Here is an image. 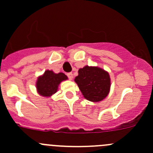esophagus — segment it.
<instances>
[{
	"label": "esophagus",
	"mask_w": 153,
	"mask_h": 153,
	"mask_svg": "<svg viewBox=\"0 0 153 153\" xmlns=\"http://www.w3.org/2000/svg\"><path fill=\"white\" fill-rule=\"evenodd\" d=\"M67 76H68L69 80H72V78H73V75H72V72H68V73H67Z\"/></svg>",
	"instance_id": "1"
}]
</instances>
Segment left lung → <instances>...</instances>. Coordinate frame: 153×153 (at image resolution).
Masks as SVG:
<instances>
[{"instance_id":"obj_1","label":"left lung","mask_w":153,"mask_h":153,"mask_svg":"<svg viewBox=\"0 0 153 153\" xmlns=\"http://www.w3.org/2000/svg\"><path fill=\"white\" fill-rule=\"evenodd\" d=\"M75 81L85 98L92 102L102 100L110 89L109 73L98 67L86 65L80 68Z\"/></svg>"}]
</instances>
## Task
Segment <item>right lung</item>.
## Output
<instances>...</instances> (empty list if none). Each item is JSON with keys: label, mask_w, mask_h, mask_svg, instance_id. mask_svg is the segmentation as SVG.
<instances>
[{"label": "right lung", "mask_w": 153, "mask_h": 153, "mask_svg": "<svg viewBox=\"0 0 153 153\" xmlns=\"http://www.w3.org/2000/svg\"><path fill=\"white\" fill-rule=\"evenodd\" d=\"M66 79L67 76L62 72L56 74L53 71L47 70L42 76L38 78L37 90L41 96L50 97L56 92L61 81Z\"/></svg>", "instance_id": "add662e5"}]
</instances>
